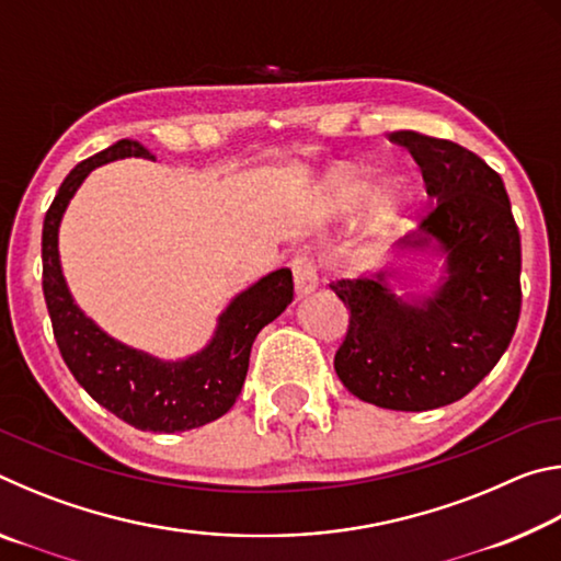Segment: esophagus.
Listing matches in <instances>:
<instances>
[{
  "mask_svg": "<svg viewBox=\"0 0 561 561\" xmlns=\"http://www.w3.org/2000/svg\"><path fill=\"white\" fill-rule=\"evenodd\" d=\"M291 272H294V291H297V297L299 299L309 297L319 284L314 262H311L307 254H297V257L291 260Z\"/></svg>",
  "mask_w": 561,
  "mask_h": 561,
  "instance_id": "34e87169",
  "label": "esophagus"
}]
</instances>
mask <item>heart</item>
Here are the masks:
<instances>
[{"instance_id":"heart-1","label":"heart","mask_w":561,"mask_h":561,"mask_svg":"<svg viewBox=\"0 0 561 561\" xmlns=\"http://www.w3.org/2000/svg\"><path fill=\"white\" fill-rule=\"evenodd\" d=\"M334 195L339 207L351 210L366 201V222L374 230L391 227L403 210V195L393 183H381L371 190V178L364 170H351L344 173L334 185Z\"/></svg>"}]
</instances>
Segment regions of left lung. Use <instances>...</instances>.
I'll use <instances>...</instances> for the list:
<instances>
[{
    "label": "left lung",
    "mask_w": 561,
    "mask_h": 561,
    "mask_svg": "<svg viewBox=\"0 0 561 561\" xmlns=\"http://www.w3.org/2000/svg\"><path fill=\"white\" fill-rule=\"evenodd\" d=\"M391 140L411 150L435 203L378 267L331 284L351 311L334 368L360 401L415 413L460 401L507 351L522 244L505 183L480 156L417 130Z\"/></svg>",
    "instance_id": "obj_1"
}]
</instances>
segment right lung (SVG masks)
I'll list each match as a JSON object with an SVG mask.
<instances>
[{
  "label": "right lung",
  "mask_w": 561,
  "mask_h": 561,
  "mask_svg": "<svg viewBox=\"0 0 561 561\" xmlns=\"http://www.w3.org/2000/svg\"><path fill=\"white\" fill-rule=\"evenodd\" d=\"M123 158L156 160L144 144L123 138L76 165L56 193L42 230L46 309L66 366L93 401L138 431H193L217 421L234 405L250 368L254 339L291 304V272L274 270L237 291L217 314L207 344L185 358H160L106 334L83 314L66 284L59 227L91 170Z\"/></svg>",
  "instance_id": "add662e5"
}]
</instances>
